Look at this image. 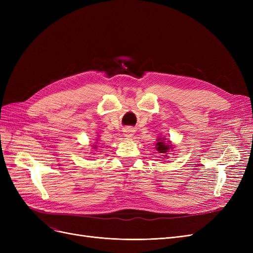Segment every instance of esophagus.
Masks as SVG:
<instances>
[{
	"mask_svg": "<svg viewBox=\"0 0 253 253\" xmlns=\"http://www.w3.org/2000/svg\"><path fill=\"white\" fill-rule=\"evenodd\" d=\"M134 129L133 128H131V127H126V128H125V131H124V135H125V137H126V139H131L132 137L134 136Z\"/></svg>",
	"mask_w": 253,
	"mask_h": 253,
	"instance_id": "obj_1",
	"label": "esophagus"
}]
</instances>
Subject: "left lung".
Segmentation results:
<instances>
[{"label": "left lung", "instance_id": "8db88e82", "mask_svg": "<svg viewBox=\"0 0 253 253\" xmlns=\"http://www.w3.org/2000/svg\"><path fill=\"white\" fill-rule=\"evenodd\" d=\"M155 148L158 151V153H162L164 157L168 158L169 157L168 156V154H169L170 150L174 149V145L171 143V141L169 139L165 138V137H158Z\"/></svg>", "mask_w": 253, "mask_h": 253}]
</instances>
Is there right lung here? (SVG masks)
Segmentation results:
<instances>
[{
    "label": "right lung",
    "mask_w": 253,
    "mask_h": 253,
    "mask_svg": "<svg viewBox=\"0 0 253 253\" xmlns=\"http://www.w3.org/2000/svg\"><path fill=\"white\" fill-rule=\"evenodd\" d=\"M96 141H98V138L96 139ZM97 147H98V142H95V144H93V149H97Z\"/></svg>",
    "instance_id": "add662e5"
}]
</instances>
